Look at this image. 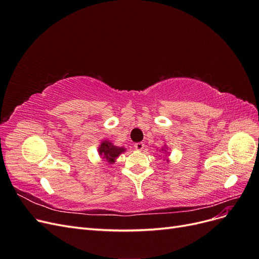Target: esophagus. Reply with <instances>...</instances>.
<instances>
[{
	"instance_id": "1",
	"label": "esophagus",
	"mask_w": 259,
	"mask_h": 259,
	"mask_svg": "<svg viewBox=\"0 0 259 259\" xmlns=\"http://www.w3.org/2000/svg\"><path fill=\"white\" fill-rule=\"evenodd\" d=\"M134 147H135L136 150H143V149L145 148V144H143V143H136L134 145Z\"/></svg>"
}]
</instances>
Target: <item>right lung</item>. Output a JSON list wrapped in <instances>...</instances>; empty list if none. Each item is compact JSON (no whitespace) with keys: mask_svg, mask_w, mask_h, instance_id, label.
Here are the masks:
<instances>
[{"mask_svg":"<svg viewBox=\"0 0 259 259\" xmlns=\"http://www.w3.org/2000/svg\"><path fill=\"white\" fill-rule=\"evenodd\" d=\"M125 151L124 148L113 146L109 142H103L99 147V154L103 155V159L109 162H114L116 156H119L122 152Z\"/></svg>","mask_w":259,"mask_h":259,"instance_id":"obj_1","label":"right lung"}]
</instances>
